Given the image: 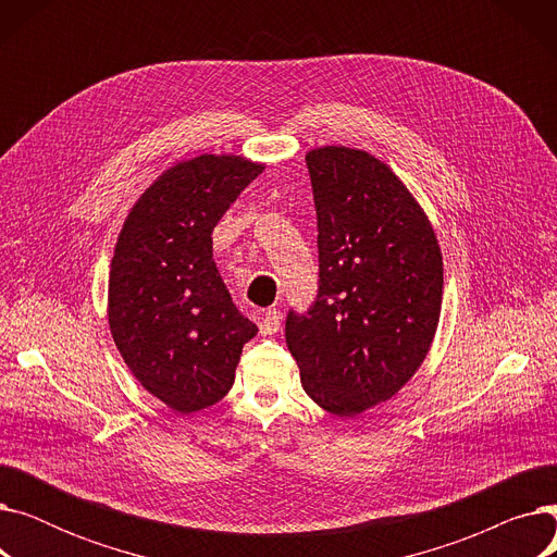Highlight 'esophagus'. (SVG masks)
Here are the masks:
<instances>
[{"label": "esophagus", "instance_id": "34e87169", "mask_svg": "<svg viewBox=\"0 0 557 557\" xmlns=\"http://www.w3.org/2000/svg\"><path fill=\"white\" fill-rule=\"evenodd\" d=\"M280 325H282V315L277 309H267L261 315V323H259V332L263 336H273L280 332Z\"/></svg>", "mask_w": 557, "mask_h": 557}]
</instances>
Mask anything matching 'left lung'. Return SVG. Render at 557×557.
Segmentation results:
<instances>
[{
  "label": "left lung",
  "mask_w": 557,
  "mask_h": 557,
  "mask_svg": "<svg viewBox=\"0 0 557 557\" xmlns=\"http://www.w3.org/2000/svg\"><path fill=\"white\" fill-rule=\"evenodd\" d=\"M318 219V294L286 315L305 393L352 418L391 399L424 361L443 305L435 232L397 175L345 146L307 153Z\"/></svg>",
  "instance_id": "left-lung-1"
}]
</instances>
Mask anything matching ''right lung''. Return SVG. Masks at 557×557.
I'll return each mask as SVG.
<instances>
[{
  "instance_id": "obj_1",
  "label": "right lung",
  "mask_w": 557,
  "mask_h": 557,
  "mask_svg": "<svg viewBox=\"0 0 557 557\" xmlns=\"http://www.w3.org/2000/svg\"><path fill=\"white\" fill-rule=\"evenodd\" d=\"M263 171L239 156H198L164 171L114 246L108 323L137 382L175 413L216 404L257 325L212 259V230Z\"/></svg>"
}]
</instances>
